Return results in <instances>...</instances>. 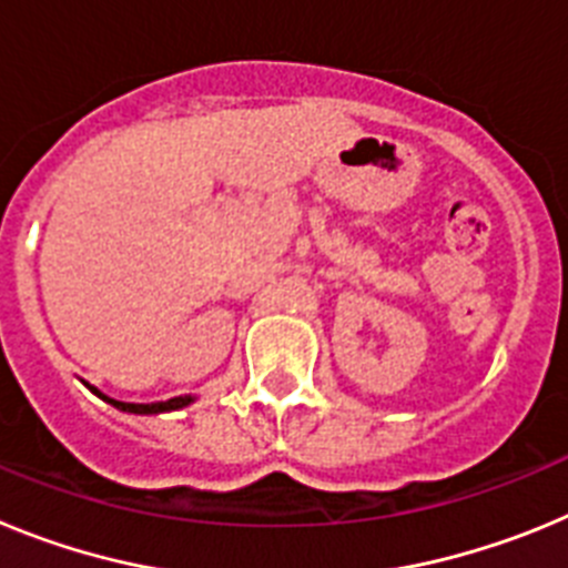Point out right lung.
I'll return each instance as SVG.
<instances>
[{
    "label": "right lung",
    "instance_id": "obj_1",
    "mask_svg": "<svg viewBox=\"0 0 568 568\" xmlns=\"http://www.w3.org/2000/svg\"><path fill=\"white\" fill-rule=\"evenodd\" d=\"M93 395H99L102 400H108L110 406H115V409H122V413H133V415H159V413H173V409H184V406H190L195 400V395H179V398H170V400H159V404H124V400H115L110 398V395H104L102 389H97V386L84 384Z\"/></svg>",
    "mask_w": 568,
    "mask_h": 568
}]
</instances>
